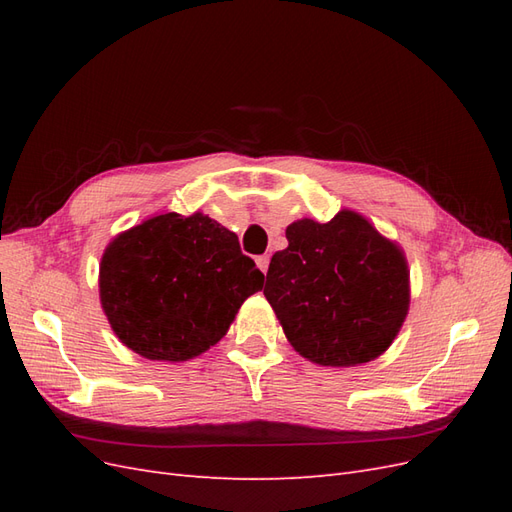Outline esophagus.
<instances>
[{
	"label": "esophagus",
	"mask_w": 512,
	"mask_h": 512,
	"mask_svg": "<svg viewBox=\"0 0 512 512\" xmlns=\"http://www.w3.org/2000/svg\"><path fill=\"white\" fill-rule=\"evenodd\" d=\"M269 254H262V256H258L256 258V265H258V269L262 271V273H267V269H269Z\"/></svg>",
	"instance_id": "obj_1"
}]
</instances>
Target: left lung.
<instances>
[{"label": "left lung", "mask_w": 512, "mask_h": 512, "mask_svg": "<svg viewBox=\"0 0 512 512\" xmlns=\"http://www.w3.org/2000/svg\"><path fill=\"white\" fill-rule=\"evenodd\" d=\"M286 239L271 258L265 297L290 346L324 367H354L389 350L410 309L404 250L352 209L324 224L292 222Z\"/></svg>", "instance_id": "1"}]
</instances>
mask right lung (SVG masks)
Masks as SVG:
<instances>
[{"label": "right lung", "instance_id": "1", "mask_svg": "<svg viewBox=\"0 0 512 512\" xmlns=\"http://www.w3.org/2000/svg\"><path fill=\"white\" fill-rule=\"evenodd\" d=\"M265 275L239 239L205 213H156L108 241L100 303L123 346L149 361L183 363L228 333Z\"/></svg>", "mask_w": 512, "mask_h": 512}]
</instances>
